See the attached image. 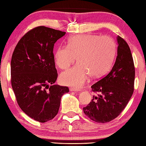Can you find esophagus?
<instances>
[{"label":"esophagus","instance_id":"obj_1","mask_svg":"<svg viewBox=\"0 0 146 146\" xmlns=\"http://www.w3.org/2000/svg\"><path fill=\"white\" fill-rule=\"evenodd\" d=\"M70 90L71 92H78L80 90L76 89V88H70Z\"/></svg>","mask_w":146,"mask_h":146}]
</instances>
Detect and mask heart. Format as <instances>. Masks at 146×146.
<instances>
[{"label": "heart", "instance_id": "obj_1", "mask_svg": "<svg viewBox=\"0 0 146 146\" xmlns=\"http://www.w3.org/2000/svg\"><path fill=\"white\" fill-rule=\"evenodd\" d=\"M115 43L110 37L80 34L69 38L66 46L58 47L54 52L56 65L66 70L75 61L78 64L62 72L59 81L67 86L80 88L89 76L98 78L110 70L115 58Z\"/></svg>", "mask_w": 146, "mask_h": 146}]
</instances>
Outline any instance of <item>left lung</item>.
I'll return each mask as SVG.
<instances>
[{"instance_id": "8db88e82", "label": "left lung", "mask_w": 146, "mask_h": 146, "mask_svg": "<svg viewBox=\"0 0 146 146\" xmlns=\"http://www.w3.org/2000/svg\"><path fill=\"white\" fill-rule=\"evenodd\" d=\"M118 48L115 64L110 72L91 86L97 95L83 108L84 113L98 123L110 122L126 107L134 90L135 67L126 41L117 36Z\"/></svg>"}]
</instances>
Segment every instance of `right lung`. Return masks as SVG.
Returning a JSON list of instances; mask_svg holds the SVG:
<instances>
[{"mask_svg":"<svg viewBox=\"0 0 146 146\" xmlns=\"http://www.w3.org/2000/svg\"><path fill=\"white\" fill-rule=\"evenodd\" d=\"M66 32L43 27L30 30L14 48L11 62V85L23 112L45 123L58 113L68 87L54 85L58 77L53 54L54 44Z\"/></svg>","mask_w":146,"mask_h":146,"instance_id":"obj_1","label":"right lung"}]
</instances>
